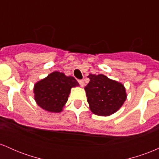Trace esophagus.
<instances>
[{"label": "esophagus", "instance_id": "obj_1", "mask_svg": "<svg viewBox=\"0 0 159 159\" xmlns=\"http://www.w3.org/2000/svg\"><path fill=\"white\" fill-rule=\"evenodd\" d=\"M78 83H79V84L81 86V87H84V82L83 80H78Z\"/></svg>", "mask_w": 159, "mask_h": 159}]
</instances>
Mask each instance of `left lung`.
Wrapping results in <instances>:
<instances>
[{
    "instance_id": "obj_1",
    "label": "left lung",
    "mask_w": 159,
    "mask_h": 159,
    "mask_svg": "<svg viewBox=\"0 0 159 159\" xmlns=\"http://www.w3.org/2000/svg\"><path fill=\"white\" fill-rule=\"evenodd\" d=\"M88 78L90 82L84 89L92 112L98 116H109L119 110L126 99L123 85L104 75L90 74Z\"/></svg>"
}]
</instances>
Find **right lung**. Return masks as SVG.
I'll list each match as a JSON object with an SVG mask.
<instances>
[{"label": "right lung", "mask_w": 159, "mask_h": 159, "mask_svg": "<svg viewBox=\"0 0 159 159\" xmlns=\"http://www.w3.org/2000/svg\"><path fill=\"white\" fill-rule=\"evenodd\" d=\"M78 85L74 77L54 72L34 86L35 100L42 108L59 113L68 100L71 88Z\"/></svg>", "instance_id": "obj_1"}]
</instances>
